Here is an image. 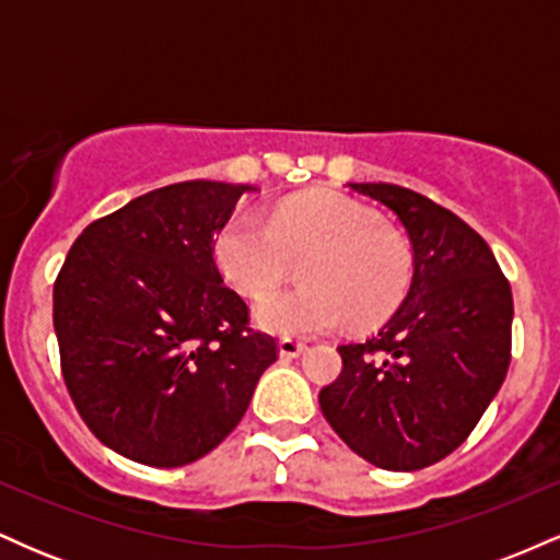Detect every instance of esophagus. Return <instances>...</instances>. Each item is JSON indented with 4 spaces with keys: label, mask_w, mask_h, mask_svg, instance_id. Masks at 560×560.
Returning a JSON list of instances; mask_svg holds the SVG:
<instances>
[{
    "label": "esophagus",
    "mask_w": 560,
    "mask_h": 560,
    "mask_svg": "<svg viewBox=\"0 0 560 560\" xmlns=\"http://www.w3.org/2000/svg\"><path fill=\"white\" fill-rule=\"evenodd\" d=\"M305 350H307V345L300 342V339H281L279 342L281 358H300Z\"/></svg>",
    "instance_id": "obj_1"
}]
</instances>
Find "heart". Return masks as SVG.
<instances>
[{"label":"heart","mask_w":560,"mask_h":560,"mask_svg":"<svg viewBox=\"0 0 560 560\" xmlns=\"http://www.w3.org/2000/svg\"><path fill=\"white\" fill-rule=\"evenodd\" d=\"M316 253L302 268L307 289L273 292L255 305L258 329L276 337H313L374 324L400 305L413 279V255L382 218L358 199L313 191L281 202L271 215L240 210L218 229V271L249 298L271 292L287 271V255Z\"/></svg>","instance_id":"1"}]
</instances>
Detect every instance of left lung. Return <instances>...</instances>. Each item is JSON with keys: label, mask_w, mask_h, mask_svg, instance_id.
I'll list each match as a JSON object with an SVG mask.
<instances>
[{"label": "left lung", "mask_w": 560, "mask_h": 560, "mask_svg": "<svg viewBox=\"0 0 560 560\" xmlns=\"http://www.w3.org/2000/svg\"><path fill=\"white\" fill-rule=\"evenodd\" d=\"M397 215L413 281L363 342L339 345L342 374L320 389L331 429L387 471H419L471 434L511 363V284L487 242L429 197L395 184H350Z\"/></svg>", "instance_id": "1"}]
</instances>
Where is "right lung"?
I'll return each mask as SVG.
<instances>
[{"instance_id":"right-lung-1","label":"right lung","mask_w":560,"mask_h":560,"mask_svg":"<svg viewBox=\"0 0 560 560\" xmlns=\"http://www.w3.org/2000/svg\"><path fill=\"white\" fill-rule=\"evenodd\" d=\"M247 184L182 182L89 223L55 281L66 387L96 440L176 468L242 421L276 342L223 284L218 229Z\"/></svg>"}]
</instances>
